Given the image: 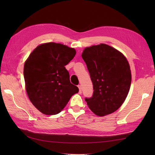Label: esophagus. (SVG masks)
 Returning <instances> with one entry per match:
<instances>
[{
	"label": "esophagus",
	"mask_w": 155,
	"mask_h": 155,
	"mask_svg": "<svg viewBox=\"0 0 155 155\" xmlns=\"http://www.w3.org/2000/svg\"><path fill=\"white\" fill-rule=\"evenodd\" d=\"M78 88H79V93H82V88H81V85H78Z\"/></svg>",
	"instance_id": "esophagus-1"
}]
</instances>
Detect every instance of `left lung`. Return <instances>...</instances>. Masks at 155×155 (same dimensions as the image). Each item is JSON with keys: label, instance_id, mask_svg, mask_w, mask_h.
Masks as SVG:
<instances>
[{"label": "left lung", "instance_id": "1", "mask_svg": "<svg viewBox=\"0 0 155 155\" xmlns=\"http://www.w3.org/2000/svg\"><path fill=\"white\" fill-rule=\"evenodd\" d=\"M82 58L93 85V95L85 98L88 108L98 117L114 113L123 104L131 84L130 65L125 56L106 44L85 48Z\"/></svg>", "mask_w": 155, "mask_h": 155}]
</instances>
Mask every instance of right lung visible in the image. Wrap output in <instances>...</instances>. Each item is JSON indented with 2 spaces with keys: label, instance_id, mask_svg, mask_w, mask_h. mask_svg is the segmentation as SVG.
Returning a JSON list of instances; mask_svg holds the SVG:
<instances>
[{
  "label": "right lung",
  "instance_id": "right-lung-1",
  "mask_svg": "<svg viewBox=\"0 0 155 155\" xmlns=\"http://www.w3.org/2000/svg\"><path fill=\"white\" fill-rule=\"evenodd\" d=\"M76 54L67 45L47 42L35 48L24 65L25 89L32 104L47 115L63 109L78 88L71 83L65 66Z\"/></svg>",
  "mask_w": 155,
  "mask_h": 155
}]
</instances>
